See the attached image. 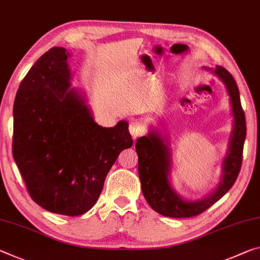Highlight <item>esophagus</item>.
<instances>
[{
	"mask_svg": "<svg viewBox=\"0 0 260 260\" xmlns=\"http://www.w3.org/2000/svg\"><path fill=\"white\" fill-rule=\"evenodd\" d=\"M128 128L131 134L133 135L134 138H138L139 135H141L143 133V125L141 121L138 120V119H132V120H129Z\"/></svg>",
	"mask_w": 260,
	"mask_h": 260,
	"instance_id": "esophagus-1",
	"label": "esophagus"
}]
</instances>
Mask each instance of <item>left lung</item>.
I'll return each mask as SVG.
<instances>
[{"mask_svg":"<svg viewBox=\"0 0 260 260\" xmlns=\"http://www.w3.org/2000/svg\"><path fill=\"white\" fill-rule=\"evenodd\" d=\"M213 74L223 82L230 97L234 126L229 147L222 163L221 180L215 191L200 200H185L171 186L169 175L171 169V151L166 138L157 129H151L146 137L137 140L135 149L139 157V177L142 193L150 207L160 215L192 217L199 215L223 197L236 182L242 166L246 125L245 114L241 105L240 91L232 74L221 66Z\"/></svg>","mask_w":260,"mask_h":260,"instance_id":"left-lung-1","label":"left lung"}]
</instances>
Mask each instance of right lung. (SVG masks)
Listing matches in <instances>:
<instances>
[{"label": "right lung", "mask_w": 260, "mask_h": 260, "mask_svg": "<svg viewBox=\"0 0 260 260\" xmlns=\"http://www.w3.org/2000/svg\"><path fill=\"white\" fill-rule=\"evenodd\" d=\"M63 47L41 55L14 103L12 155L30 197L48 212L77 216L97 203L120 152L133 145L128 122H94L85 98L71 89Z\"/></svg>", "instance_id": "1"}]
</instances>
